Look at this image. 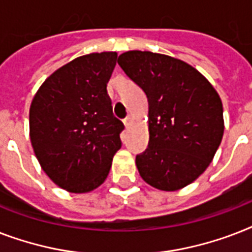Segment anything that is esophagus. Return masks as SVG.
Wrapping results in <instances>:
<instances>
[{"mask_svg": "<svg viewBox=\"0 0 252 252\" xmlns=\"http://www.w3.org/2000/svg\"><path fill=\"white\" fill-rule=\"evenodd\" d=\"M124 126H126V128H129V126H130V118H126V119H124Z\"/></svg>", "mask_w": 252, "mask_h": 252, "instance_id": "1", "label": "esophagus"}]
</instances>
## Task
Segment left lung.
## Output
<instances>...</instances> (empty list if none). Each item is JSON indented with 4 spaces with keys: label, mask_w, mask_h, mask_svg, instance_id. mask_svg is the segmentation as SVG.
Returning <instances> with one entry per match:
<instances>
[{
    "label": "left lung",
    "mask_w": 252,
    "mask_h": 252,
    "mask_svg": "<svg viewBox=\"0 0 252 252\" xmlns=\"http://www.w3.org/2000/svg\"><path fill=\"white\" fill-rule=\"evenodd\" d=\"M118 64L149 103V145L136 157L146 183L178 191L203 174L223 136L219 93L187 63L149 51L122 53Z\"/></svg>",
    "instance_id": "obj_1"
}]
</instances>
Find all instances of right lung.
I'll return each instance as SVG.
<instances>
[{
	"instance_id": "add662e5",
	"label": "right lung",
	"mask_w": 252,
	"mask_h": 252,
	"mask_svg": "<svg viewBox=\"0 0 252 252\" xmlns=\"http://www.w3.org/2000/svg\"><path fill=\"white\" fill-rule=\"evenodd\" d=\"M116 59V52L77 57L43 82L30 107L33 153L49 179L68 192L103 184L122 148L124 126L107 94Z\"/></svg>"
}]
</instances>
